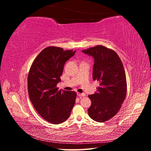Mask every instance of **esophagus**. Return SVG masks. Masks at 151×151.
I'll return each mask as SVG.
<instances>
[{"label": "esophagus", "mask_w": 151, "mask_h": 151, "mask_svg": "<svg viewBox=\"0 0 151 151\" xmlns=\"http://www.w3.org/2000/svg\"><path fill=\"white\" fill-rule=\"evenodd\" d=\"M77 96H79L80 98L86 96V94H85V93H77Z\"/></svg>", "instance_id": "34e87169"}]
</instances>
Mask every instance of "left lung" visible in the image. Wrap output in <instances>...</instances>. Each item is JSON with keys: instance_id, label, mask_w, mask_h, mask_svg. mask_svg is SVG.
I'll return each mask as SVG.
<instances>
[{"instance_id": "8db88e82", "label": "left lung", "mask_w": 151, "mask_h": 151, "mask_svg": "<svg viewBox=\"0 0 151 151\" xmlns=\"http://www.w3.org/2000/svg\"><path fill=\"white\" fill-rule=\"evenodd\" d=\"M82 52L94 58L93 79L99 83L96 92L88 96L91 101L88 115L94 121L106 122L120 110L126 97L127 81L123 63L114 50L103 45Z\"/></svg>"}]
</instances>
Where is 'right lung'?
Instances as JSON below:
<instances>
[{
  "label": "right lung",
  "instance_id": "1",
  "mask_svg": "<svg viewBox=\"0 0 151 151\" xmlns=\"http://www.w3.org/2000/svg\"><path fill=\"white\" fill-rule=\"evenodd\" d=\"M76 53L57 47L43 49L31 66L28 77L30 101L39 115L52 124L64 122L74 107L75 91L58 90L65 63Z\"/></svg>",
  "mask_w": 151,
  "mask_h": 151
}]
</instances>
